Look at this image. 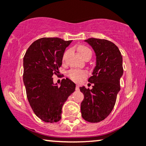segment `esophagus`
<instances>
[{"label": "esophagus", "mask_w": 146, "mask_h": 146, "mask_svg": "<svg viewBox=\"0 0 146 146\" xmlns=\"http://www.w3.org/2000/svg\"><path fill=\"white\" fill-rule=\"evenodd\" d=\"M80 89H79V86L78 85H76V90H79Z\"/></svg>", "instance_id": "esophagus-1"}]
</instances>
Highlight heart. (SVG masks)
I'll use <instances>...</instances> for the list:
<instances>
[{
    "label": "heart",
    "mask_w": 146,
    "mask_h": 146,
    "mask_svg": "<svg viewBox=\"0 0 146 146\" xmlns=\"http://www.w3.org/2000/svg\"><path fill=\"white\" fill-rule=\"evenodd\" d=\"M78 51L80 52V54L83 58L86 56H92V52L90 50V48H88V47L84 46H80L78 48ZM68 51H66L65 54L64 55V58L66 56L67 54ZM68 76L72 80L75 81V82H80L82 80L83 78H84L85 77L87 76V72L84 70H72L68 72Z\"/></svg>",
    "instance_id": "obj_1"
}]
</instances>
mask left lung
I'll use <instances>...</instances> for the list:
<instances>
[{
    "label": "left lung",
    "instance_id": "1",
    "mask_svg": "<svg viewBox=\"0 0 146 146\" xmlns=\"http://www.w3.org/2000/svg\"><path fill=\"white\" fill-rule=\"evenodd\" d=\"M96 54V66L88 82L92 88L80 87L84 94L81 113L86 121L98 123L109 116L120 90V78L123 74V58L115 44L107 39L89 38L85 40Z\"/></svg>",
    "mask_w": 146,
    "mask_h": 146
}]
</instances>
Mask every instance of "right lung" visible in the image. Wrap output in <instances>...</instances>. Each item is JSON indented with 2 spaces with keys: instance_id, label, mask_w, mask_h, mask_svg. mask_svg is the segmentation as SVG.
<instances>
[{
  "instance_id": "add662e5",
  "label": "right lung",
  "mask_w": 146,
  "mask_h": 146,
  "mask_svg": "<svg viewBox=\"0 0 146 146\" xmlns=\"http://www.w3.org/2000/svg\"><path fill=\"white\" fill-rule=\"evenodd\" d=\"M72 40L43 37L34 41L23 58V82L32 110L41 120L56 123L61 119L62 106L74 92L76 84L62 79L60 86L54 84L66 48Z\"/></svg>"
}]
</instances>
